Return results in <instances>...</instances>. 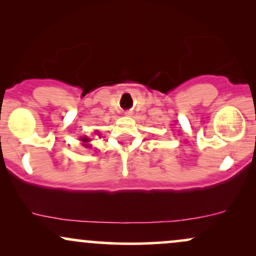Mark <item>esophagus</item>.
<instances>
[{
  "mask_svg": "<svg viewBox=\"0 0 256 256\" xmlns=\"http://www.w3.org/2000/svg\"><path fill=\"white\" fill-rule=\"evenodd\" d=\"M126 114H128H128H130V113H126Z\"/></svg>",
  "mask_w": 256,
  "mask_h": 256,
  "instance_id": "obj_1",
  "label": "esophagus"
}]
</instances>
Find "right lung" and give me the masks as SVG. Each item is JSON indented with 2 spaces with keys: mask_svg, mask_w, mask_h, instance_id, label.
I'll list each match as a JSON object with an SVG mask.
<instances>
[{
  "mask_svg": "<svg viewBox=\"0 0 256 256\" xmlns=\"http://www.w3.org/2000/svg\"><path fill=\"white\" fill-rule=\"evenodd\" d=\"M83 140H84V142H88V140H89V138L85 137V138H83Z\"/></svg>",
  "mask_w": 256,
  "mask_h": 256,
  "instance_id": "obj_1",
  "label": "right lung"
}]
</instances>
